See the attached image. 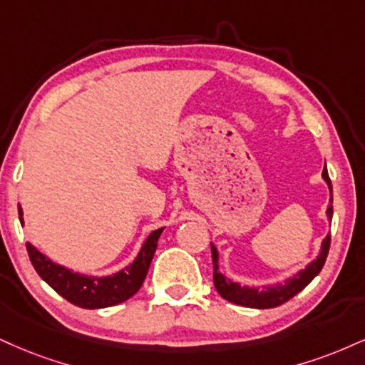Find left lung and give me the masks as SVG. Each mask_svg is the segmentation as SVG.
Returning a JSON list of instances; mask_svg holds the SVG:
<instances>
[{
  "mask_svg": "<svg viewBox=\"0 0 365 365\" xmlns=\"http://www.w3.org/2000/svg\"><path fill=\"white\" fill-rule=\"evenodd\" d=\"M322 177L330 188V205L327 209V219L331 221L333 217V190H331V182L328 177L327 165ZM210 250H212V265H214V285H216L217 292L225 297L226 301L235 302L238 306H245V308H255V309H269V308H277V306L284 304L285 301H289L291 297L296 296L297 292H301L302 289L313 280L316 275L319 274L324 265V260L328 257V250H330V235H327L322 241V248H319L318 257L314 260H311L304 269L297 270L296 274L291 275L279 284H267L262 287H250V285H241L240 282H235L231 277L222 274L219 270V252L217 247L214 243H210Z\"/></svg>",
  "mask_w": 365,
  "mask_h": 365,
  "instance_id": "1",
  "label": "left lung"
}]
</instances>
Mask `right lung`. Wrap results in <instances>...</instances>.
Instances as JSON below:
<instances>
[{
	"instance_id": "1",
	"label": "right lung",
	"mask_w": 365,
	"mask_h": 365,
	"mask_svg": "<svg viewBox=\"0 0 365 365\" xmlns=\"http://www.w3.org/2000/svg\"><path fill=\"white\" fill-rule=\"evenodd\" d=\"M19 217L24 226V209L19 205ZM165 227L155 230L140 247L129 265L110 275H86L51 260L27 241V252L34 269L54 291L74 306L85 309H100L120 304L133 297L146 279L149 265L155 257L158 240Z\"/></svg>"
}]
</instances>
